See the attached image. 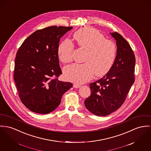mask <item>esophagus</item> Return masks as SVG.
<instances>
[{"label": "esophagus", "instance_id": "1", "mask_svg": "<svg viewBox=\"0 0 151 151\" xmlns=\"http://www.w3.org/2000/svg\"><path fill=\"white\" fill-rule=\"evenodd\" d=\"M73 87L74 88H78L81 87V86H80L79 84H74L73 86Z\"/></svg>", "mask_w": 151, "mask_h": 151}]
</instances>
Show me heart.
Instances as JSON below:
<instances>
[{
  "mask_svg": "<svg viewBox=\"0 0 151 151\" xmlns=\"http://www.w3.org/2000/svg\"><path fill=\"white\" fill-rule=\"evenodd\" d=\"M73 37L79 46L87 50L85 63L73 64L63 70L65 78L76 83L82 84L90 81L94 73L102 76L111 69L116 57L115 44L105 39L104 35L91 27H84L75 33ZM74 49L68 40L60 44L58 49V58L63 63H69L72 58Z\"/></svg>",
  "mask_w": 151,
  "mask_h": 151,
  "instance_id": "heart-1",
  "label": "heart"
}]
</instances>
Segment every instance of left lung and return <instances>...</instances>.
<instances>
[{"mask_svg": "<svg viewBox=\"0 0 151 151\" xmlns=\"http://www.w3.org/2000/svg\"><path fill=\"white\" fill-rule=\"evenodd\" d=\"M110 35L116 41V55L110 70L103 78L90 84L91 95L84 104L98 116H106L124 104L134 81L136 58L130 45L119 33Z\"/></svg>", "mask_w": 151, "mask_h": 151, "instance_id": "1", "label": "left lung"}]
</instances>
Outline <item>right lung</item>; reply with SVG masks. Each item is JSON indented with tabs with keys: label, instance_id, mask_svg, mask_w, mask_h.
Segmentation results:
<instances>
[{
	"label": "right lung",
	"instance_id": "right-lung-1",
	"mask_svg": "<svg viewBox=\"0 0 151 151\" xmlns=\"http://www.w3.org/2000/svg\"><path fill=\"white\" fill-rule=\"evenodd\" d=\"M72 27L53 26L29 35L19 48L14 79L23 104L32 111L45 114L55 110L63 95L72 87L59 81L62 73L58 49L60 38Z\"/></svg>",
	"mask_w": 151,
	"mask_h": 151
}]
</instances>
